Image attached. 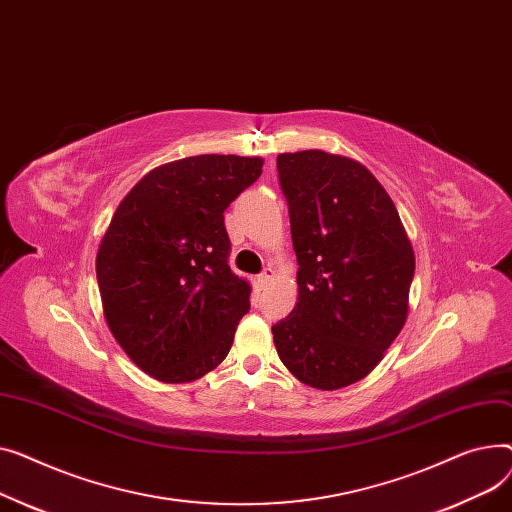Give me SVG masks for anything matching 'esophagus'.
I'll return each instance as SVG.
<instances>
[{
  "instance_id": "esophagus-1",
  "label": "esophagus",
  "mask_w": 512,
  "mask_h": 512,
  "mask_svg": "<svg viewBox=\"0 0 512 512\" xmlns=\"http://www.w3.org/2000/svg\"><path fill=\"white\" fill-rule=\"evenodd\" d=\"M273 277H275V270L273 268H264L262 273L258 275V285L266 287L270 281H273Z\"/></svg>"
}]
</instances>
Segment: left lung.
Wrapping results in <instances>:
<instances>
[{
    "label": "left lung",
    "mask_w": 512,
    "mask_h": 512,
    "mask_svg": "<svg viewBox=\"0 0 512 512\" xmlns=\"http://www.w3.org/2000/svg\"><path fill=\"white\" fill-rule=\"evenodd\" d=\"M297 256L299 297L273 324L281 362L308 386L366 378L401 333L415 256L378 179L324 150L277 157Z\"/></svg>",
    "instance_id": "8db88e82"
}]
</instances>
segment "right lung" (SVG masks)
Returning a JSON list of instances; mask_svg holds the SVG:
<instances>
[{
	"instance_id": "1",
	"label": "right lung",
	"mask_w": 512,
	"mask_h": 512,
	"mask_svg": "<svg viewBox=\"0 0 512 512\" xmlns=\"http://www.w3.org/2000/svg\"><path fill=\"white\" fill-rule=\"evenodd\" d=\"M260 173L258 157L179 159L117 206L97 281L109 330L148 376L190 382L227 357L252 287L229 266L223 213Z\"/></svg>"
}]
</instances>
